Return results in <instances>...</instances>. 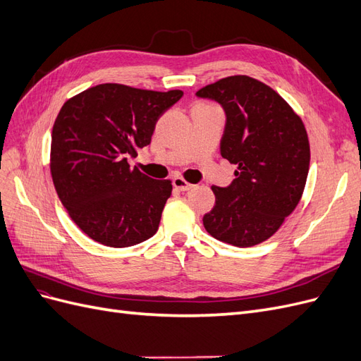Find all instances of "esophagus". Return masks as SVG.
<instances>
[{"mask_svg":"<svg viewBox=\"0 0 361 361\" xmlns=\"http://www.w3.org/2000/svg\"><path fill=\"white\" fill-rule=\"evenodd\" d=\"M173 187L179 191H188L192 188V183L185 180L182 176H176V178H173Z\"/></svg>","mask_w":361,"mask_h":361,"instance_id":"obj_1","label":"esophagus"}]
</instances>
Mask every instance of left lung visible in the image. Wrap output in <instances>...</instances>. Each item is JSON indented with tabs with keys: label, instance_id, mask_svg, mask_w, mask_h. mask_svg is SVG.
I'll return each mask as SVG.
<instances>
[{
	"label": "left lung",
	"instance_id": "8db88e82",
	"mask_svg": "<svg viewBox=\"0 0 361 361\" xmlns=\"http://www.w3.org/2000/svg\"><path fill=\"white\" fill-rule=\"evenodd\" d=\"M197 96L224 108L221 157L236 166L228 187H212L215 204L203 226L218 241L257 245L279 231L301 200L310 166L307 130L276 90L247 75L207 84Z\"/></svg>",
	"mask_w": 361,
	"mask_h": 361
}]
</instances>
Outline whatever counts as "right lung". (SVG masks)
<instances>
[{"mask_svg": "<svg viewBox=\"0 0 361 361\" xmlns=\"http://www.w3.org/2000/svg\"><path fill=\"white\" fill-rule=\"evenodd\" d=\"M183 92H155L106 82L64 102L54 122L51 176L72 221L93 241L123 248L158 231L171 195L128 158L150 145L158 118Z\"/></svg>", "mask_w": 361, "mask_h": 361, "instance_id": "add662e5", "label": "right lung"}]
</instances>
